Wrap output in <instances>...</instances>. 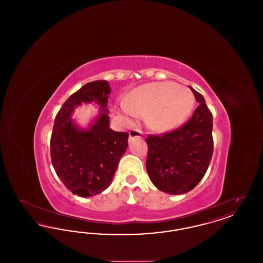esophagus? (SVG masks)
<instances>
[{
  "instance_id": "1",
  "label": "esophagus",
  "mask_w": 263,
  "mask_h": 263,
  "mask_svg": "<svg viewBox=\"0 0 263 263\" xmlns=\"http://www.w3.org/2000/svg\"><path fill=\"white\" fill-rule=\"evenodd\" d=\"M143 136H144L143 132L138 130V129H133V130H131L129 132V138L130 139H133V138L135 137L143 138Z\"/></svg>"
}]
</instances>
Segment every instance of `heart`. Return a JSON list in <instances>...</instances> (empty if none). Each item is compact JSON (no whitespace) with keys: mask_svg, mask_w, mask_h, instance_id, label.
Returning a JSON list of instances; mask_svg holds the SVG:
<instances>
[{"mask_svg":"<svg viewBox=\"0 0 263 263\" xmlns=\"http://www.w3.org/2000/svg\"><path fill=\"white\" fill-rule=\"evenodd\" d=\"M193 105L192 91L174 82L143 85L124 101L128 115L137 117L147 113V125L158 132H165L181 124L191 112Z\"/></svg>","mask_w":263,"mask_h":263,"instance_id":"b5f03b06","label":"heart"}]
</instances>
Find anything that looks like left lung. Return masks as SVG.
<instances>
[{"label": "left lung", "instance_id": "obj_1", "mask_svg": "<svg viewBox=\"0 0 263 263\" xmlns=\"http://www.w3.org/2000/svg\"><path fill=\"white\" fill-rule=\"evenodd\" d=\"M189 88L199 103L192 117L171 132L146 138V168L151 181L159 190L174 195L195 187L212 159V113L203 96Z\"/></svg>", "mask_w": 263, "mask_h": 263}]
</instances>
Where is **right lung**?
Segmentation results:
<instances>
[{"label":"right lung","instance_id":"right-lung-1","mask_svg":"<svg viewBox=\"0 0 263 263\" xmlns=\"http://www.w3.org/2000/svg\"><path fill=\"white\" fill-rule=\"evenodd\" d=\"M107 81L86 84L64 102L51 135V162L64 185L73 194L89 197L104 191L112 181L119 160L128 147L125 132L109 128ZM95 102L102 112L88 129H81L70 118L77 106Z\"/></svg>","mask_w":263,"mask_h":263}]
</instances>
